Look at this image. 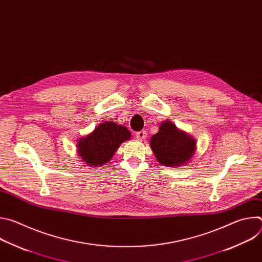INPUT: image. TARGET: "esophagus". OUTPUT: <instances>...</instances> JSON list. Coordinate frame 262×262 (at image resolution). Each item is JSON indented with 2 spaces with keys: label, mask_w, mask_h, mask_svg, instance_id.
<instances>
[{
  "label": "esophagus",
  "mask_w": 262,
  "mask_h": 262,
  "mask_svg": "<svg viewBox=\"0 0 262 262\" xmlns=\"http://www.w3.org/2000/svg\"><path fill=\"white\" fill-rule=\"evenodd\" d=\"M146 137H147V133H146L145 130H140V132H138V133H136V138H137L138 140H140V141L145 140Z\"/></svg>",
  "instance_id": "esophagus-1"
}]
</instances>
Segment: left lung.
I'll return each instance as SVG.
<instances>
[{"mask_svg":"<svg viewBox=\"0 0 262 262\" xmlns=\"http://www.w3.org/2000/svg\"><path fill=\"white\" fill-rule=\"evenodd\" d=\"M149 142L157 161L166 167L184 166L197 150L196 139L168 120L160 124Z\"/></svg>","mask_w":262,"mask_h":262,"instance_id":"left-lung-1","label":"left lung"}]
</instances>
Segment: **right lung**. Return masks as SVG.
Instances as JSON below:
<instances>
[{"label": "right lung", "mask_w": 262, "mask_h": 262, "mask_svg": "<svg viewBox=\"0 0 262 262\" xmlns=\"http://www.w3.org/2000/svg\"><path fill=\"white\" fill-rule=\"evenodd\" d=\"M130 138L132 134L125 126L105 121L78 140L77 152L87 166H103L113 158L119 146Z\"/></svg>", "instance_id": "1"}]
</instances>
